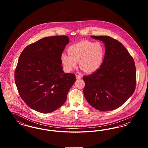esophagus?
I'll use <instances>...</instances> for the list:
<instances>
[{"instance_id":"1","label":"esophagus","mask_w":148,"mask_h":148,"mask_svg":"<svg viewBox=\"0 0 148 148\" xmlns=\"http://www.w3.org/2000/svg\"><path fill=\"white\" fill-rule=\"evenodd\" d=\"M82 77V75H76V79H81Z\"/></svg>"}]
</instances>
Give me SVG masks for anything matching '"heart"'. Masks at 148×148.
Masks as SVG:
<instances>
[{
  "label": "heart",
  "instance_id": "obj_1",
  "mask_svg": "<svg viewBox=\"0 0 148 148\" xmlns=\"http://www.w3.org/2000/svg\"><path fill=\"white\" fill-rule=\"evenodd\" d=\"M68 53L61 55V61L65 71H71L77 66L79 62L83 71L92 73L98 71L101 66L105 49L100 42L83 40L69 46Z\"/></svg>",
  "mask_w": 148,
  "mask_h": 148
}]
</instances>
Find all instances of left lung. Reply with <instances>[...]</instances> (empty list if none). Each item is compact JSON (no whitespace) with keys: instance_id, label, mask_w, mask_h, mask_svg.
Here are the masks:
<instances>
[{"instance_id":"obj_1","label":"left lung","mask_w":148,"mask_h":148,"mask_svg":"<svg viewBox=\"0 0 148 148\" xmlns=\"http://www.w3.org/2000/svg\"><path fill=\"white\" fill-rule=\"evenodd\" d=\"M104 43L103 62L98 70L83 79L85 98L95 109L108 112L124 104L134 93L136 68L133 57L119 41L108 36H91Z\"/></svg>"}]
</instances>
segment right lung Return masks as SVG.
Wrapping results in <instances>:
<instances>
[{
	"label": "right lung",
	"instance_id": "add662e5",
	"mask_svg": "<svg viewBox=\"0 0 148 148\" xmlns=\"http://www.w3.org/2000/svg\"><path fill=\"white\" fill-rule=\"evenodd\" d=\"M69 37H45L27 46L19 58L15 82L23 100L36 112H53L64 104L75 75L64 73L61 55Z\"/></svg>",
	"mask_w": 148,
	"mask_h": 148
}]
</instances>
